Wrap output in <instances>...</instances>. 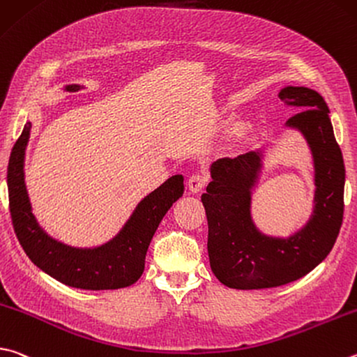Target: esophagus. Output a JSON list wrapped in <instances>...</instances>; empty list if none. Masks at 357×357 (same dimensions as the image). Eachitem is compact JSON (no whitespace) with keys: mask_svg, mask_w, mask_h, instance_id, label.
<instances>
[{"mask_svg":"<svg viewBox=\"0 0 357 357\" xmlns=\"http://www.w3.org/2000/svg\"><path fill=\"white\" fill-rule=\"evenodd\" d=\"M206 183H207V174L195 173L189 178V183H187V185H189V190L192 193H198L206 185Z\"/></svg>","mask_w":357,"mask_h":357,"instance_id":"obj_1","label":"esophagus"}]
</instances>
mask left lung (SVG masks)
<instances>
[{"label":"left lung","instance_id":"1","mask_svg":"<svg viewBox=\"0 0 357 357\" xmlns=\"http://www.w3.org/2000/svg\"><path fill=\"white\" fill-rule=\"evenodd\" d=\"M280 98L301 111L284 126L300 132L312 154V213L289 237L264 234L251 215L252 190L262 172V148L213 162L212 181L201 195L209 225L207 252L213 275L231 289H270L300 280L325 261L340 231L345 165L329 107L309 87L286 86Z\"/></svg>","mask_w":357,"mask_h":357}]
</instances>
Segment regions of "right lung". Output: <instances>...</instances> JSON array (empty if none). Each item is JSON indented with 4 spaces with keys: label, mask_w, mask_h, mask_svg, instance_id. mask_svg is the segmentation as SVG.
<instances>
[{
    "label": "right lung",
    "mask_w": 357,
    "mask_h": 357,
    "mask_svg": "<svg viewBox=\"0 0 357 357\" xmlns=\"http://www.w3.org/2000/svg\"><path fill=\"white\" fill-rule=\"evenodd\" d=\"M81 86H67L77 92ZM31 121L12 148L8 165V189L12 223L18 242L34 265L70 287L84 290H115L132 286L145 270V256L151 238L168 209L184 193V176L174 174L135 206L123 228L106 243L79 248L51 237L32 213L24 183V153Z\"/></svg>",
    "instance_id": "1"
}]
</instances>
